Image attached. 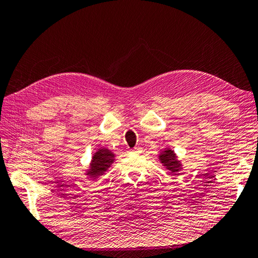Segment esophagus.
I'll return each instance as SVG.
<instances>
[{
  "label": "esophagus",
  "instance_id": "obj_1",
  "mask_svg": "<svg viewBox=\"0 0 258 258\" xmlns=\"http://www.w3.org/2000/svg\"><path fill=\"white\" fill-rule=\"evenodd\" d=\"M141 151H142V148H140V146H135L133 150H130V152L132 153H141Z\"/></svg>",
  "mask_w": 258,
  "mask_h": 258
}]
</instances>
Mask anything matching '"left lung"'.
<instances>
[{
  "label": "left lung",
  "instance_id": "8db88e82",
  "mask_svg": "<svg viewBox=\"0 0 258 258\" xmlns=\"http://www.w3.org/2000/svg\"><path fill=\"white\" fill-rule=\"evenodd\" d=\"M160 160L162 164L167 166L168 169H172L173 172L180 169V166L177 164V160L175 159V156H174V152L167 150V151H164L162 154H160Z\"/></svg>",
  "mask_w": 258,
  "mask_h": 258
}]
</instances>
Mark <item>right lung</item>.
I'll return each mask as SVG.
<instances>
[{"label": "right lung", "mask_w": 258, "mask_h": 258, "mask_svg": "<svg viewBox=\"0 0 258 258\" xmlns=\"http://www.w3.org/2000/svg\"><path fill=\"white\" fill-rule=\"evenodd\" d=\"M114 161L113 153H110L107 149H101L94 154L92 162H91L90 174L91 176H98L106 172V169L109 167L110 164Z\"/></svg>", "instance_id": "obj_1"}]
</instances>
